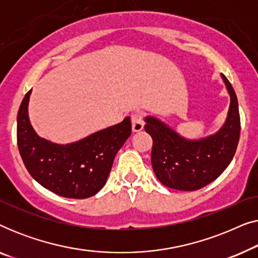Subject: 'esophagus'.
Segmentation results:
<instances>
[{
  "label": "esophagus",
  "mask_w": 258,
  "mask_h": 258,
  "mask_svg": "<svg viewBox=\"0 0 258 258\" xmlns=\"http://www.w3.org/2000/svg\"><path fill=\"white\" fill-rule=\"evenodd\" d=\"M144 123H143V117L140 112H136L132 116V129L134 133H140L141 130L143 129Z\"/></svg>",
  "instance_id": "34e87169"
}]
</instances>
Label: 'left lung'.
<instances>
[{
    "mask_svg": "<svg viewBox=\"0 0 258 258\" xmlns=\"http://www.w3.org/2000/svg\"><path fill=\"white\" fill-rule=\"evenodd\" d=\"M230 104L223 125L202 139H185L155 116L144 117L153 139L151 165L158 181L168 188L194 191L215 181L230 164L241 132L238 102L227 77L221 74Z\"/></svg>",
    "mask_w": 258,
    "mask_h": 258,
    "instance_id": "left-lung-1",
    "label": "left lung"
}]
</instances>
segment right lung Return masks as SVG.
Instances as JSON below:
<instances>
[{
  "label": "right lung",
  "mask_w": 258,
  "mask_h": 258,
  "mask_svg": "<svg viewBox=\"0 0 258 258\" xmlns=\"http://www.w3.org/2000/svg\"><path fill=\"white\" fill-rule=\"evenodd\" d=\"M31 90L17 114V146L27 170L45 189L68 199H87L103 188L117 151L132 134V121L90 134L76 142L58 144L38 136L28 112Z\"/></svg>",
  "instance_id": "add662e5"
}]
</instances>
